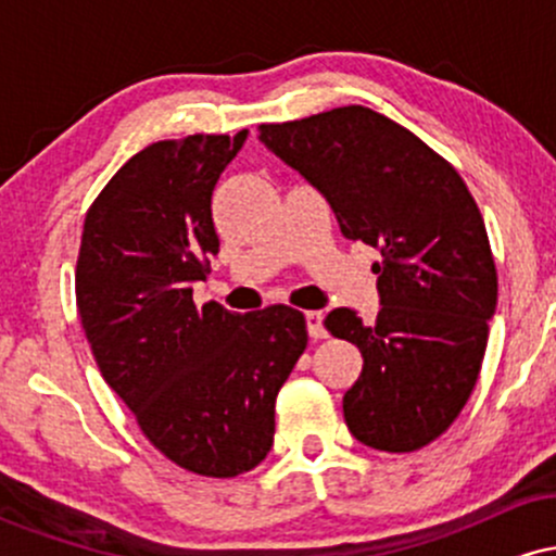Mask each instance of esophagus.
<instances>
[{
    "instance_id": "1",
    "label": "esophagus",
    "mask_w": 556,
    "mask_h": 556,
    "mask_svg": "<svg viewBox=\"0 0 556 556\" xmlns=\"http://www.w3.org/2000/svg\"><path fill=\"white\" fill-rule=\"evenodd\" d=\"M305 327H308V334L314 337V340H324V337H327L321 311H308V314H305Z\"/></svg>"
}]
</instances>
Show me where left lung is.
<instances>
[{"mask_svg": "<svg viewBox=\"0 0 556 556\" xmlns=\"http://www.w3.org/2000/svg\"><path fill=\"white\" fill-rule=\"evenodd\" d=\"M258 140L327 198L344 238L381 253L371 327L350 308L324 324L363 355L342 400L350 433L374 450H420L473 392L496 308L494 256L468 185L368 106L261 125Z\"/></svg>", "mask_w": 556, "mask_h": 556, "instance_id": "8db88e82", "label": "left lung"}]
</instances>
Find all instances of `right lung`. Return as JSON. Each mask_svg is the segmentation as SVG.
Masks as SVG:
<instances>
[{"label":"right lung","mask_w":556,"mask_h":556,"mask_svg":"<svg viewBox=\"0 0 556 556\" xmlns=\"http://www.w3.org/2000/svg\"><path fill=\"white\" fill-rule=\"evenodd\" d=\"M245 138L188 136L138 151L88 208L75 269L104 381L162 455L212 478L269 455L274 402L308 344L290 305L232 314L193 303V282L219 253L212 193Z\"/></svg>","instance_id":"right-lung-1"}]
</instances>
